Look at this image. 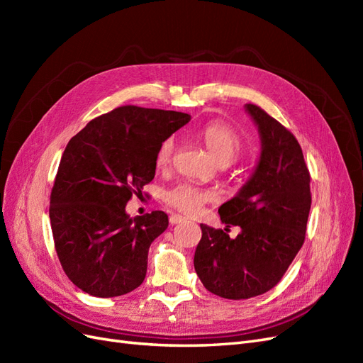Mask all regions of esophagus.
Here are the masks:
<instances>
[{
    "mask_svg": "<svg viewBox=\"0 0 363 363\" xmlns=\"http://www.w3.org/2000/svg\"><path fill=\"white\" fill-rule=\"evenodd\" d=\"M184 221H186V218H184V216H182V215L174 213V215H171V216H169V223H171V225L182 224V223H184Z\"/></svg>",
    "mask_w": 363,
    "mask_h": 363,
    "instance_id": "obj_1",
    "label": "esophagus"
}]
</instances>
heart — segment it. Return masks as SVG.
Returning a JSON list of instances; mask_svg holds the SVG:
<instances>
[{
    "label": "heart",
    "instance_id": "obj_1",
    "mask_svg": "<svg viewBox=\"0 0 363 363\" xmlns=\"http://www.w3.org/2000/svg\"><path fill=\"white\" fill-rule=\"evenodd\" d=\"M199 135L219 167H228V164L236 162L244 150V142L238 131L223 123L207 124L200 130ZM174 147L175 142L172 138L162 142L157 150V164L164 167L169 163ZM162 199L164 204L175 208V211L192 215L199 212L204 204L215 201L216 195L213 191L200 188L191 182H180L164 191Z\"/></svg>",
    "mask_w": 363,
    "mask_h": 363
}]
</instances>
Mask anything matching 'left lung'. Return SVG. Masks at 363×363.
Wrapping results in <instances>:
<instances>
[{
	"label": "left lung",
	"mask_w": 363,
	"mask_h": 363,
	"mask_svg": "<svg viewBox=\"0 0 363 363\" xmlns=\"http://www.w3.org/2000/svg\"><path fill=\"white\" fill-rule=\"evenodd\" d=\"M260 135V157L248 182L218 208L228 228L201 224L194 267L207 291L247 300L272 289L303 247L312 204L311 174L298 140L256 104H245Z\"/></svg>",
	"instance_id": "left-lung-1"
}]
</instances>
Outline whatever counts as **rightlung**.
I'll return each mask as SVG.
<instances>
[{
  "mask_svg": "<svg viewBox=\"0 0 363 363\" xmlns=\"http://www.w3.org/2000/svg\"><path fill=\"white\" fill-rule=\"evenodd\" d=\"M191 115L123 106L92 119L63 151L50 199L62 268L83 292L111 298L140 286L148 250L168 227L155 211L130 218L125 204L155 179L157 150Z\"/></svg>",
  "mask_w": 363,
  "mask_h": 363,
  "instance_id": "add662e5",
  "label": "right lung"
}]
</instances>
